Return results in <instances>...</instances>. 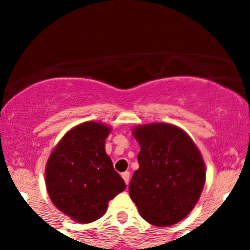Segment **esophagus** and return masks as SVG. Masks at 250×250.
Returning <instances> with one entry per match:
<instances>
[{
	"instance_id": "34e87169",
	"label": "esophagus",
	"mask_w": 250,
	"mask_h": 250,
	"mask_svg": "<svg viewBox=\"0 0 250 250\" xmlns=\"http://www.w3.org/2000/svg\"><path fill=\"white\" fill-rule=\"evenodd\" d=\"M121 176H123L125 184L129 185V183H130V173H129V171H125V173H123V174H121Z\"/></svg>"
}]
</instances>
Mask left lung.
Wrapping results in <instances>:
<instances>
[{"label":"left lung","instance_id":"left-lung-1","mask_svg":"<svg viewBox=\"0 0 250 250\" xmlns=\"http://www.w3.org/2000/svg\"><path fill=\"white\" fill-rule=\"evenodd\" d=\"M132 135L140 152L130 198L150 224H176L193 210L204 188L202 154L190 136L171 124H145L132 130Z\"/></svg>","mask_w":250,"mask_h":250}]
</instances>
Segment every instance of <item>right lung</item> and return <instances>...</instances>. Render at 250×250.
Here are the masks:
<instances>
[{
	"mask_svg": "<svg viewBox=\"0 0 250 250\" xmlns=\"http://www.w3.org/2000/svg\"><path fill=\"white\" fill-rule=\"evenodd\" d=\"M111 127L96 121L72 127L52 150L46 164L51 202L81 224L101 218L110 200L126 188L105 151Z\"/></svg>",
	"mask_w": 250,
	"mask_h": 250,
	"instance_id": "right-lung-1",
	"label": "right lung"
}]
</instances>
